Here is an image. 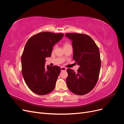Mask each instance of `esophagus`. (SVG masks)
<instances>
[{
	"instance_id": "1",
	"label": "esophagus",
	"mask_w": 124,
	"mask_h": 124,
	"mask_svg": "<svg viewBox=\"0 0 124 124\" xmlns=\"http://www.w3.org/2000/svg\"><path fill=\"white\" fill-rule=\"evenodd\" d=\"M61 71H66L67 69H66V68H65V67H62L61 68Z\"/></svg>"
}]
</instances>
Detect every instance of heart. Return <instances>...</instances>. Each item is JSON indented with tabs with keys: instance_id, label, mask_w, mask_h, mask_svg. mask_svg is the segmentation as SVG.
Here are the masks:
<instances>
[{
	"instance_id": "b5f03b06",
	"label": "heart",
	"mask_w": 124,
	"mask_h": 124,
	"mask_svg": "<svg viewBox=\"0 0 124 124\" xmlns=\"http://www.w3.org/2000/svg\"><path fill=\"white\" fill-rule=\"evenodd\" d=\"M70 46V44L68 42H65L64 43H63V48L67 46Z\"/></svg>"
}]
</instances>
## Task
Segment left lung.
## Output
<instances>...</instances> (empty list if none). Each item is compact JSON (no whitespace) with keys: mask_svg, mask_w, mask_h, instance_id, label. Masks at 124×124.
<instances>
[{"mask_svg":"<svg viewBox=\"0 0 124 124\" xmlns=\"http://www.w3.org/2000/svg\"><path fill=\"white\" fill-rule=\"evenodd\" d=\"M72 41L73 59L80 67L77 72L68 68L67 85L70 91L78 95L91 92L98 81L101 60L98 47L91 37L83 33H68Z\"/></svg>","mask_w":124,"mask_h":124,"instance_id":"1","label":"left lung"}]
</instances>
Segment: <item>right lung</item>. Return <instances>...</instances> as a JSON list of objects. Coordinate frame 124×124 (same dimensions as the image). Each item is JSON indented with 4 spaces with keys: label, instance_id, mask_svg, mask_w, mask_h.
Returning a JSON list of instances; mask_svg holds the SVG:
<instances>
[{
    "label": "right lung",
    "instance_id": "1",
    "mask_svg": "<svg viewBox=\"0 0 124 124\" xmlns=\"http://www.w3.org/2000/svg\"><path fill=\"white\" fill-rule=\"evenodd\" d=\"M63 33L42 32L27 41L21 57L22 73L29 88L37 95L47 94L54 90L61 72L57 66L45 67L46 58L51 56L53 46Z\"/></svg>",
    "mask_w": 124,
    "mask_h": 124
}]
</instances>
